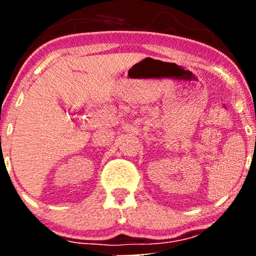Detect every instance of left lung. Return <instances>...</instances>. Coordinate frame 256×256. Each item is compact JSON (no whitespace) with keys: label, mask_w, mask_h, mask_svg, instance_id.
<instances>
[{"label":"left lung","mask_w":256,"mask_h":256,"mask_svg":"<svg viewBox=\"0 0 256 256\" xmlns=\"http://www.w3.org/2000/svg\"><path fill=\"white\" fill-rule=\"evenodd\" d=\"M255 138H256V137H255Z\"/></svg>","instance_id":"1"}]
</instances>
